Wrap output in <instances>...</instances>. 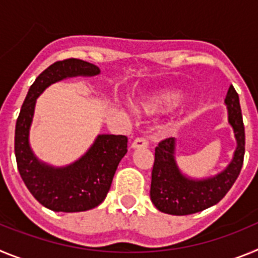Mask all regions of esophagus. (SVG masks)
I'll return each mask as SVG.
<instances>
[{"instance_id": "34e87169", "label": "esophagus", "mask_w": 258, "mask_h": 258, "mask_svg": "<svg viewBox=\"0 0 258 258\" xmlns=\"http://www.w3.org/2000/svg\"><path fill=\"white\" fill-rule=\"evenodd\" d=\"M146 147H149V141L146 140V138H136V140L132 142V149L137 150V149H146Z\"/></svg>"}]
</instances>
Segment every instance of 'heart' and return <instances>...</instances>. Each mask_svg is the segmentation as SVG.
Instances as JSON below:
<instances>
[{
  "label": "heart",
  "instance_id": "b5f03b06",
  "mask_svg": "<svg viewBox=\"0 0 258 258\" xmlns=\"http://www.w3.org/2000/svg\"><path fill=\"white\" fill-rule=\"evenodd\" d=\"M179 99H181V94L178 92H165L147 98L140 104H137L134 109L137 112L147 113V115L166 112L178 103Z\"/></svg>",
  "mask_w": 258,
  "mask_h": 258
}]
</instances>
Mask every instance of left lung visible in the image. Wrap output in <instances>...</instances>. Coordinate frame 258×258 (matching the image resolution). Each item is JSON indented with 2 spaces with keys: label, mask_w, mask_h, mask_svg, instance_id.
Wrapping results in <instances>:
<instances>
[{
  "label": "left lung",
  "mask_w": 258,
  "mask_h": 258,
  "mask_svg": "<svg viewBox=\"0 0 258 258\" xmlns=\"http://www.w3.org/2000/svg\"><path fill=\"white\" fill-rule=\"evenodd\" d=\"M229 124L236 140V150L226 169L213 177L194 179L184 175L175 161V140L166 138L155 149L150 197L154 206L163 213L186 216L202 212L217 204L231 188L243 166L245 134L239 95L234 86L227 90Z\"/></svg>",
  "instance_id": "left-lung-1"
}]
</instances>
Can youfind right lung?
I'll return each mask as SVG.
<instances>
[{"label": "right lung", "instance_id": "obj_1", "mask_svg": "<svg viewBox=\"0 0 258 258\" xmlns=\"http://www.w3.org/2000/svg\"><path fill=\"white\" fill-rule=\"evenodd\" d=\"M97 66L81 59L52 63L32 84L15 125V157L18 170L29 192L40 204L54 212H84L106 199L117 165L127 151L125 136L99 134L92 147L70 165H49L38 160L29 146V127L36 99L47 86L68 77L95 76Z\"/></svg>", "mask_w": 258, "mask_h": 258}]
</instances>
